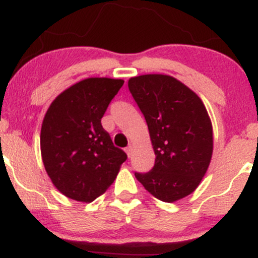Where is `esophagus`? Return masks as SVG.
<instances>
[{
	"label": "esophagus",
	"mask_w": 258,
	"mask_h": 258,
	"mask_svg": "<svg viewBox=\"0 0 258 258\" xmlns=\"http://www.w3.org/2000/svg\"><path fill=\"white\" fill-rule=\"evenodd\" d=\"M125 150H126V154H127V156H128V158H130V156L132 155V152H133V147H132V146H128V147L126 148Z\"/></svg>",
	"instance_id": "esophagus-1"
}]
</instances>
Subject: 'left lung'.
<instances>
[{
	"mask_svg": "<svg viewBox=\"0 0 258 258\" xmlns=\"http://www.w3.org/2000/svg\"><path fill=\"white\" fill-rule=\"evenodd\" d=\"M146 117L155 165L136 178L156 199L174 203L188 197L205 176L212 152V122L200 97L179 80L147 74L128 80Z\"/></svg>",
	"mask_w": 258,
	"mask_h": 258,
	"instance_id": "obj_1",
	"label": "left lung"
}]
</instances>
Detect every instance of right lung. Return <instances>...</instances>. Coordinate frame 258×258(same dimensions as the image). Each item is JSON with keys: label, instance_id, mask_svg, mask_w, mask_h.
Segmentation results:
<instances>
[{"label": "right lung", "instance_id": "right-lung-1", "mask_svg": "<svg viewBox=\"0 0 258 258\" xmlns=\"http://www.w3.org/2000/svg\"><path fill=\"white\" fill-rule=\"evenodd\" d=\"M123 80L88 78L55 97L40 135L41 156L53 185L69 199L92 203L114 183L127 155L102 126Z\"/></svg>", "mask_w": 258, "mask_h": 258}]
</instances>
